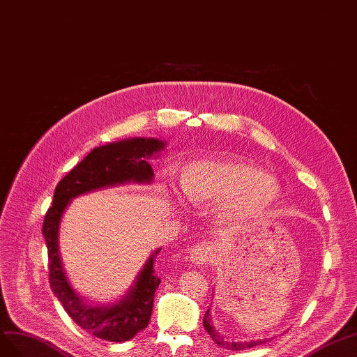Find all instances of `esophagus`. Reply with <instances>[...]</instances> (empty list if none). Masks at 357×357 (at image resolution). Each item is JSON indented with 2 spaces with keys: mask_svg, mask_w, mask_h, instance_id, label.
<instances>
[{
  "mask_svg": "<svg viewBox=\"0 0 357 357\" xmlns=\"http://www.w3.org/2000/svg\"><path fill=\"white\" fill-rule=\"evenodd\" d=\"M211 257H212V245L208 242L197 243V245L191 250V254H190V260L195 264H199V266L209 261Z\"/></svg>",
  "mask_w": 357,
  "mask_h": 357,
  "instance_id": "obj_1",
  "label": "esophagus"
}]
</instances>
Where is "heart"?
Segmentation results:
<instances>
[{
  "label": "heart",
  "mask_w": 357,
  "mask_h": 357,
  "mask_svg": "<svg viewBox=\"0 0 357 357\" xmlns=\"http://www.w3.org/2000/svg\"><path fill=\"white\" fill-rule=\"evenodd\" d=\"M181 197L191 203H213L231 199L229 212L251 217L268 209L278 199L275 179L242 160H200L188 165L179 178Z\"/></svg>",
  "instance_id": "1"
}]
</instances>
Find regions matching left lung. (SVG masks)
Segmentation results:
<instances>
[{"mask_svg": "<svg viewBox=\"0 0 357 357\" xmlns=\"http://www.w3.org/2000/svg\"><path fill=\"white\" fill-rule=\"evenodd\" d=\"M211 314H209V310L206 311L205 317H203V326H205V331L211 335V338L213 340V342H217L220 347H224L227 350H247V349H252L256 347V345H260L264 342V340H257V341H227L221 338L218 332L215 331V328L212 326V321H211Z\"/></svg>", "mask_w": 357, "mask_h": 357, "instance_id": "left-lung-1", "label": "left lung"}]
</instances>
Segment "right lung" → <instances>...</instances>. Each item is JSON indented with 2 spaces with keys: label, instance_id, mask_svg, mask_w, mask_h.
Segmentation results:
<instances>
[{
  "label": "right lung",
  "instance_id": "obj_1",
  "mask_svg": "<svg viewBox=\"0 0 357 357\" xmlns=\"http://www.w3.org/2000/svg\"><path fill=\"white\" fill-rule=\"evenodd\" d=\"M162 148L165 144L161 140L144 137L126 139L94 148L58 182L52 206L45 215L42 233L47 245L50 289L70 319L80 329L101 340L124 342L148 326L154 305V294L161 281L154 271L155 257L160 250L154 251L148 259L135 286H131L124 298L107 307L105 305L94 307L80 299L67 281L58 251L59 221L70 200L88 191L124 184L130 181H152L154 172L148 158Z\"/></svg>",
  "mask_w": 357,
  "mask_h": 357
}]
</instances>
